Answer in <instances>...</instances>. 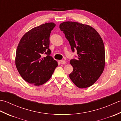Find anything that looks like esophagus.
Wrapping results in <instances>:
<instances>
[{
    "mask_svg": "<svg viewBox=\"0 0 121 121\" xmlns=\"http://www.w3.org/2000/svg\"><path fill=\"white\" fill-rule=\"evenodd\" d=\"M61 63L62 65H65L66 63V61L65 60H61Z\"/></svg>",
    "mask_w": 121,
    "mask_h": 121,
    "instance_id": "1",
    "label": "esophagus"
}]
</instances>
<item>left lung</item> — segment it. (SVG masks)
<instances>
[{
  "mask_svg": "<svg viewBox=\"0 0 121 121\" xmlns=\"http://www.w3.org/2000/svg\"><path fill=\"white\" fill-rule=\"evenodd\" d=\"M60 29L65 34L73 52L77 50L78 59H72L73 71L71 81L80 88L90 87L103 72L105 65L104 43L99 33L88 25L65 22Z\"/></svg>",
  "mask_w": 121,
  "mask_h": 121,
  "instance_id": "1",
  "label": "left lung"
}]
</instances>
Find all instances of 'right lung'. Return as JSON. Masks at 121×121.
<instances>
[{
	"mask_svg": "<svg viewBox=\"0 0 121 121\" xmlns=\"http://www.w3.org/2000/svg\"><path fill=\"white\" fill-rule=\"evenodd\" d=\"M52 22L35 27L25 33L18 44L15 65L20 75L27 83L39 86L49 79L58 62L50 56L49 37L55 27ZM46 54L47 56L43 57Z\"/></svg>",
	"mask_w": 121,
	"mask_h": 121,
	"instance_id": "right-lung-1",
	"label": "right lung"
}]
</instances>
